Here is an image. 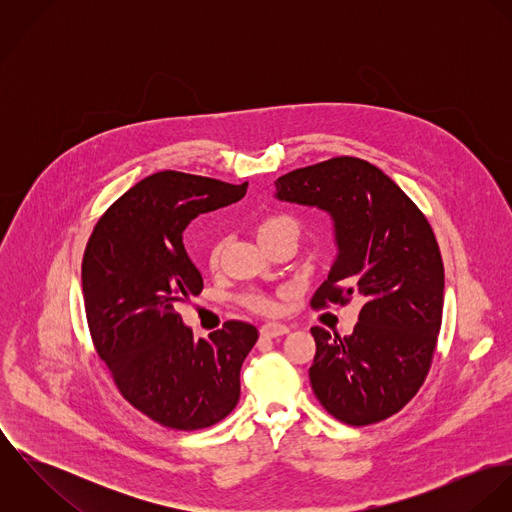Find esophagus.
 Listing matches in <instances>:
<instances>
[{"instance_id":"obj_1","label":"esophagus","mask_w":512,"mask_h":512,"mask_svg":"<svg viewBox=\"0 0 512 512\" xmlns=\"http://www.w3.org/2000/svg\"><path fill=\"white\" fill-rule=\"evenodd\" d=\"M290 333V327L284 325V323H266L260 327V335L262 337H268V339H274V337H282Z\"/></svg>"}]
</instances>
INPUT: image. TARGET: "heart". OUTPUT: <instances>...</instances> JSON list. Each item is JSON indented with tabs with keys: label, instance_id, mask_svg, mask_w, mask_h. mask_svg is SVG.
I'll use <instances>...</instances> for the list:
<instances>
[{
	"label": "heart",
	"instance_id": "heart-1",
	"mask_svg": "<svg viewBox=\"0 0 512 512\" xmlns=\"http://www.w3.org/2000/svg\"><path fill=\"white\" fill-rule=\"evenodd\" d=\"M280 230H293V232H295L293 220L288 219V217H280V215L262 220L260 226H258V238H264V236L274 234V232H280ZM220 248H222L220 244H215L213 250H211V258H209V260H211L213 266L219 262ZM244 303H246L250 309L258 311V313H276V309H278L276 299H274L272 295H268V293H246V295H244Z\"/></svg>",
	"mask_w": 512,
	"mask_h": 512
}]
</instances>
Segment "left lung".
Here are the masks:
<instances>
[{
	"label": "left lung",
	"instance_id": "1",
	"mask_svg": "<svg viewBox=\"0 0 512 512\" xmlns=\"http://www.w3.org/2000/svg\"><path fill=\"white\" fill-rule=\"evenodd\" d=\"M274 185L276 199L333 219L337 258L311 305L365 301L351 335L311 329V388L339 422H382L416 396L434 359L443 311L434 230L388 175L359 157L301 167Z\"/></svg>",
	"mask_w": 512,
	"mask_h": 512
}]
</instances>
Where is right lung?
Returning <instances> with one entry per match:
<instances>
[{"label":"right lung","mask_w":512,"mask_h":512,"mask_svg":"<svg viewBox=\"0 0 512 512\" xmlns=\"http://www.w3.org/2000/svg\"><path fill=\"white\" fill-rule=\"evenodd\" d=\"M246 187L153 173L100 217L84 250V309L98 357L122 396L171 430H203L234 410L240 368L258 341L244 321L195 341L175 311L203 290L183 230L201 213L240 201Z\"/></svg>","instance_id":"add662e5"}]
</instances>
